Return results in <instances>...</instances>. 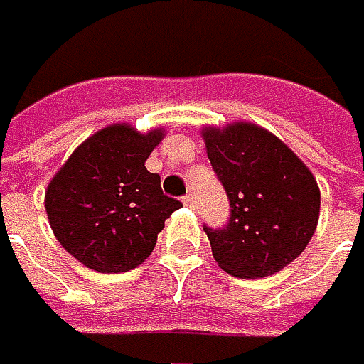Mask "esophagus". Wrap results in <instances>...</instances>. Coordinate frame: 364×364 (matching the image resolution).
<instances>
[{
	"mask_svg": "<svg viewBox=\"0 0 364 364\" xmlns=\"http://www.w3.org/2000/svg\"><path fill=\"white\" fill-rule=\"evenodd\" d=\"M182 203H184V207H188V209H193L195 207V198L191 195H186L184 198H182Z\"/></svg>",
	"mask_w": 364,
	"mask_h": 364,
	"instance_id": "esophagus-1",
	"label": "esophagus"
}]
</instances>
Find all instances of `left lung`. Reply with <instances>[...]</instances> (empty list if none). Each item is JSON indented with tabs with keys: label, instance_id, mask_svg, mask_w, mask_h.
Segmentation results:
<instances>
[{
	"label": "left lung",
	"instance_id": "obj_1",
	"mask_svg": "<svg viewBox=\"0 0 364 364\" xmlns=\"http://www.w3.org/2000/svg\"><path fill=\"white\" fill-rule=\"evenodd\" d=\"M207 157L230 200L223 228L203 230L215 261L236 277H267L306 248L319 220V186L299 157L255 124L205 130Z\"/></svg>",
	"mask_w": 364,
	"mask_h": 364
}]
</instances>
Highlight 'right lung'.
Returning a JSON list of instances; mask_svg holds the SVG:
<instances>
[{"label": "right lung", "instance_id": "obj_1", "mask_svg": "<svg viewBox=\"0 0 364 364\" xmlns=\"http://www.w3.org/2000/svg\"><path fill=\"white\" fill-rule=\"evenodd\" d=\"M161 130H99L51 180L45 209L60 245L99 273L130 272L153 252L164 221L182 207L144 168Z\"/></svg>", "mask_w": 364, "mask_h": 364}]
</instances>
